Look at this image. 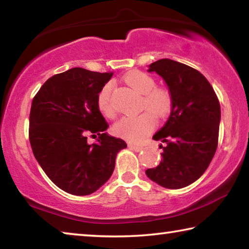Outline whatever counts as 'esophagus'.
I'll return each instance as SVG.
<instances>
[{"label":"esophagus","mask_w":249,"mask_h":249,"mask_svg":"<svg viewBox=\"0 0 249 249\" xmlns=\"http://www.w3.org/2000/svg\"><path fill=\"white\" fill-rule=\"evenodd\" d=\"M128 147H129L130 149H133L135 151H142V149H144V147H142V146L135 145V144H128Z\"/></svg>","instance_id":"34e87169"}]
</instances>
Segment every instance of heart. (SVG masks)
<instances>
[{
    "label": "heart",
    "mask_w": 249,
    "mask_h": 249,
    "mask_svg": "<svg viewBox=\"0 0 249 249\" xmlns=\"http://www.w3.org/2000/svg\"><path fill=\"white\" fill-rule=\"evenodd\" d=\"M125 81L135 91L142 94V109H148L136 116H125L114 125V133L128 142H141L156 127V118L165 119L174 107V96L166 87L156 86V80L142 71H133ZM113 83L108 82L98 94V107L108 119H114L116 109L112 102Z\"/></svg>",
    "instance_id": "obj_1"
}]
</instances>
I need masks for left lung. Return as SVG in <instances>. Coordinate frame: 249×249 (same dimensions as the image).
Here are the masks:
<instances>
[{
  "instance_id": "1",
  "label": "left lung",
  "mask_w": 249,
  "mask_h": 249,
  "mask_svg": "<svg viewBox=\"0 0 249 249\" xmlns=\"http://www.w3.org/2000/svg\"><path fill=\"white\" fill-rule=\"evenodd\" d=\"M149 71L161 75L174 96L167 123L154 135L165 142L161 162L146 170L154 182L167 189H181L208 169L218 142L221 107L212 86L196 69L181 62L160 59Z\"/></svg>"
}]
</instances>
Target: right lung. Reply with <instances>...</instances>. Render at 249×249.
<instances>
[{
  "mask_svg": "<svg viewBox=\"0 0 249 249\" xmlns=\"http://www.w3.org/2000/svg\"><path fill=\"white\" fill-rule=\"evenodd\" d=\"M113 73L72 68L54 74L34 96L28 137L45 174L61 190L88 196L107 182L126 142L105 130L98 94ZM98 136L93 144L87 135Z\"/></svg>",
  "mask_w": 249,
  "mask_h": 249,
  "instance_id": "obj_1",
  "label": "right lung"
}]
</instances>
